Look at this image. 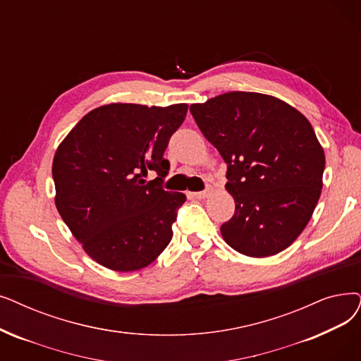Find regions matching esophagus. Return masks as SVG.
Listing matches in <instances>:
<instances>
[{"label": "esophagus", "mask_w": 361, "mask_h": 361, "mask_svg": "<svg viewBox=\"0 0 361 361\" xmlns=\"http://www.w3.org/2000/svg\"><path fill=\"white\" fill-rule=\"evenodd\" d=\"M193 197L196 199H205L209 196V190H203V192H195V193H190Z\"/></svg>", "instance_id": "obj_1"}]
</instances>
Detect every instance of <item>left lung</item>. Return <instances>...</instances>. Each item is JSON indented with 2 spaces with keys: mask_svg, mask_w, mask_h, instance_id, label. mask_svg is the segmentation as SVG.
Wrapping results in <instances>:
<instances>
[{
  "mask_svg": "<svg viewBox=\"0 0 361 361\" xmlns=\"http://www.w3.org/2000/svg\"><path fill=\"white\" fill-rule=\"evenodd\" d=\"M199 130L227 164L236 211L224 240L247 257H270L300 236L323 187L324 152L308 119L261 92L231 91L190 106Z\"/></svg>",
  "mask_w": 361,
  "mask_h": 361,
  "instance_id": "left-lung-1",
  "label": "left lung"
}]
</instances>
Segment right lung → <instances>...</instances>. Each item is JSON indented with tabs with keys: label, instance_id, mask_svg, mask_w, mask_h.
I'll list each match as a JSON object with an SVG mask.
<instances>
[{
	"label": "right lung",
	"instance_id": "obj_1",
	"mask_svg": "<svg viewBox=\"0 0 361 361\" xmlns=\"http://www.w3.org/2000/svg\"><path fill=\"white\" fill-rule=\"evenodd\" d=\"M187 104L112 103L87 114L53 161L56 207L75 239L103 267L145 269L172 239L184 193L162 189L171 135ZM149 170L159 177L146 182Z\"/></svg>",
	"mask_w": 361,
	"mask_h": 361
}]
</instances>
